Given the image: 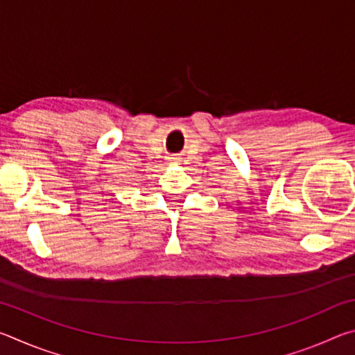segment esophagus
I'll return each instance as SVG.
<instances>
[{"instance_id": "34e87169", "label": "esophagus", "mask_w": 355, "mask_h": 355, "mask_svg": "<svg viewBox=\"0 0 355 355\" xmlns=\"http://www.w3.org/2000/svg\"><path fill=\"white\" fill-rule=\"evenodd\" d=\"M167 159H169V163H180V159L177 158V156H169Z\"/></svg>"}]
</instances>
